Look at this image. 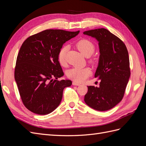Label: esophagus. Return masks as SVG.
Instances as JSON below:
<instances>
[{"label":"esophagus","mask_w":146,"mask_h":146,"mask_svg":"<svg viewBox=\"0 0 146 146\" xmlns=\"http://www.w3.org/2000/svg\"><path fill=\"white\" fill-rule=\"evenodd\" d=\"M72 85H74V86H80V84L77 83V82H72Z\"/></svg>","instance_id":"obj_1"}]
</instances>
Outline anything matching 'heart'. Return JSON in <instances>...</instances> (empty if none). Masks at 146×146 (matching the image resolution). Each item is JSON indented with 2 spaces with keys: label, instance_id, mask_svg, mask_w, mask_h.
<instances>
[{
  "label": "heart",
  "instance_id": "b5f03b06",
  "mask_svg": "<svg viewBox=\"0 0 146 146\" xmlns=\"http://www.w3.org/2000/svg\"><path fill=\"white\" fill-rule=\"evenodd\" d=\"M76 47L82 54L86 57L90 56L95 51V46L93 43L88 39H83L76 43ZM68 50L67 46L61 48L58 54V60L61 65L66 63V54ZM91 75V70L88 68H72L68 70V76L72 80L82 82Z\"/></svg>",
  "mask_w": 146,
  "mask_h": 146
}]
</instances>
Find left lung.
I'll return each instance as SVG.
<instances>
[{
	"label": "left lung",
	"instance_id": "1",
	"mask_svg": "<svg viewBox=\"0 0 146 146\" xmlns=\"http://www.w3.org/2000/svg\"><path fill=\"white\" fill-rule=\"evenodd\" d=\"M99 42L100 56L94 77L100 80L99 87L88 86L84 100L98 111L113 108L123 98L130 76L127 47L120 39L102 28L83 32Z\"/></svg>",
	"mask_w": 146,
	"mask_h": 146
}]
</instances>
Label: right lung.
Segmentation results:
<instances>
[{
	"mask_svg": "<svg viewBox=\"0 0 146 146\" xmlns=\"http://www.w3.org/2000/svg\"><path fill=\"white\" fill-rule=\"evenodd\" d=\"M79 32L46 30L29 37L22 44L15 78L23 102L30 111L45 115L59 106L64 88L71 86L72 82L57 80L64 76L58 54L63 44Z\"/></svg>",
	"mask_w": 146,
	"mask_h": 146,
	"instance_id": "1",
	"label": "right lung"
}]
</instances>
